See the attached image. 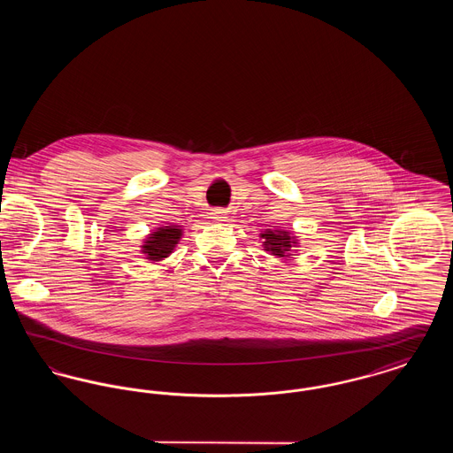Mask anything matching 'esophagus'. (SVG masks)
<instances>
[{
  "instance_id": "obj_1",
  "label": "esophagus",
  "mask_w": 453,
  "mask_h": 453,
  "mask_svg": "<svg viewBox=\"0 0 453 453\" xmlns=\"http://www.w3.org/2000/svg\"><path fill=\"white\" fill-rule=\"evenodd\" d=\"M212 219L214 220H226L227 216H226V211H222V209H216V211H212Z\"/></svg>"
}]
</instances>
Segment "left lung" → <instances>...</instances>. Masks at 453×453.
I'll return each mask as SVG.
<instances>
[{
	"mask_svg": "<svg viewBox=\"0 0 453 453\" xmlns=\"http://www.w3.org/2000/svg\"><path fill=\"white\" fill-rule=\"evenodd\" d=\"M261 237L266 251H272L275 257H290L288 251L292 244H296L294 237L285 231H265Z\"/></svg>",
	"mask_w": 453,
	"mask_h": 453,
	"instance_id": "obj_1",
	"label": "left lung"
}]
</instances>
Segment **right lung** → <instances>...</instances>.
Wrapping results in <instances>:
<instances>
[{"label":"right lung","instance_id":"1","mask_svg":"<svg viewBox=\"0 0 453 453\" xmlns=\"http://www.w3.org/2000/svg\"><path fill=\"white\" fill-rule=\"evenodd\" d=\"M181 236V229L176 226H165L159 227L154 234L146 239V244L142 246V253L148 255V259L159 261L166 258L173 251V248L178 244Z\"/></svg>","mask_w":453,"mask_h":453}]
</instances>
